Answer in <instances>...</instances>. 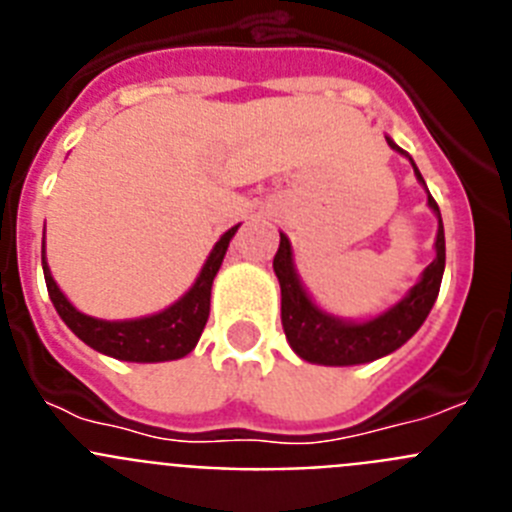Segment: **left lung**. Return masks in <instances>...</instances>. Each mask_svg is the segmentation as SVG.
I'll return each instance as SVG.
<instances>
[{"instance_id": "8db88e82", "label": "left lung", "mask_w": 512, "mask_h": 512, "mask_svg": "<svg viewBox=\"0 0 512 512\" xmlns=\"http://www.w3.org/2000/svg\"><path fill=\"white\" fill-rule=\"evenodd\" d=\"M387 143H390L392 151L408 158L413 164L415 179L425 187V179L420 176L410 153L402 151L390 135H387ZM425 192H428V187H425ZM428 207L438 217L436 259L425 266L418 282L408 289V295L379 312V315L364 320L338 318V315L323 310L318 302L312 300L300 274H297L292 243H289L287 235L279 233L274 274H277L279 287H282V325L289 346L300 359L320 366L369 364V361H377L397 351L402 343H408L418 333V328L431 312L433 302H436L443 279V266H446V238H443L441 210H438L431 192H428Z\"/></svg>"}]
</instances>
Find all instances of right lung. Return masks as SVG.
Returning <instances> with one entry per match:
<instances>
[{
	"label": "right lung",
	"mask_w": 512,
	"mask_h": 512,
	"mask_svg": "<svg viewBox=\"0 0 512 512\" xmlns=\"http://www.w3.org/2000/svg\"><path fill=\"white\" fill-rule=\"evenodd\" d=\"M238 228H241V223L220 235V241L212 246L210 256L202 264L194 284L174 305H169L161 312H153V315H146V318L102 320L76 310L69 302V297L63 295L61 287L56 284L51 269H48L43 241V253L40 256H43L45 287H48L53 307H56L63 323L69 325L71 333L81 338L87 346H92L94 351H99V354L120 361H135V364H158V361L184 359V356L194 351L202 330H205L207 318H210L212 279L217 277L220 264L225 259V251H228Z\"/></svg>",
	"instance_id": "add662e5"
}]
</instances>
